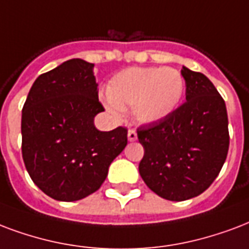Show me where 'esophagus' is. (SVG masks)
<instances>
[{
	"mask_svg": "<svg viewBox=\"0 0 249 249\" xmlns=\"http://www.w3.org/2000/svg\"><path fill=\"white\" fill-rule=\"evenodd\" d=\"M128 140L130 142L136 141V140H137V133H136V130H134V129H129L128 130Z\"/></svg>",
	"mask_w": 249,
	"mask_h": 249,
	"instance_id": "esophagus-1",
	"label": "esophagus"
}]
</instances>
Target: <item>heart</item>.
Wrapping results in <instances>:
<instances>
[{
	"label": "heart",
	"mask_w": 249,
	"mask_h": 249,
	"mask_svg": "<svg viewBox=\"0 0 249 249\" xmlns=\"http://www.w3.org/2000/svg\"><path fill=\"white\" fill-rule=\"evenodd\" d=\"M184 91L183 74L174 68H129L108 83V108L115 115L132 108L138 123L151 124L176 111Z\"/></svg>",
	"instance_id": "b5f03b06"
}]
</instances>
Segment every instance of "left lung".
Returning <instances> with one entry per match:
<instances>
[{
    "mask_svg": "<svg viewBox=\"0 0 249 249\" xmlns=\"http://www.w3.org/2000/svg\"><path fill=\"white\" fill-rule=\"evenodd\" d=\"M185 99L176 111L137 129L143 146L138 170L146 185L162 198L185 201L213 183L230 145L226 104L210 79L184 66Z\"/></svg>",
    "mask_w": 249,
    "mask_h": 249,
    "instance_id": "left-lung-1",
    "label": "left lung"
}]
</instances>
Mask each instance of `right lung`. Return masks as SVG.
Segmentation results:
<instances>
[{
  "label": "right lung",
  "instance_id": "add662e5",
  "mask_svg": "<svg viewBox=\"0 0 249 249\" xmlns=\"http://www.w3.org/2000/svg\"><path fill=\"white\" fill-rule=\"evenodd\" d=\"M94 64L65 61L39 75L22 109V157L32 181L57 201L96 192L108 167L128 143L124 126L100 132L94 117L104 111Z\"/></svg>",
  "mask_w": 249,
  "mask_h": 249
}]
</instances>
